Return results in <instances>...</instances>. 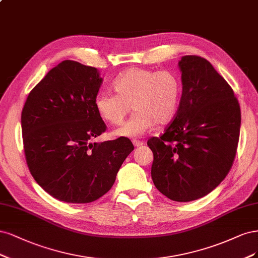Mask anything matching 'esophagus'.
Masks as SVG:
<instances>
[{
    "label": "esophagus",
    "instance_id": "esophagus-1",
    "mask_svg": "<svg viewBox=\"0 0 258 258\" xmlns=\"http://www.w3.org/2000/svg\"><path fill=\"white\" fill-rule=\"evenodd\" d=\"M133 145H134L135 147H141L144 145V143H143V141H140V140L134 139V140H133Z\"/></svg>",
    "mask_w": 258,
    "mask_h": 258
}]
</instances>
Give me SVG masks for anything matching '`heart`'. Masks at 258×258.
<instances>
[{"label": "heart", "mask_w": 258, "mask_h": 258, "mask_svg": "<svg viewBox=\"0 0 258 258\" xmlns=\"http://www.w3.org/2000/svg\"><path fill=\"white\" fill-rule=\"evenodd\" d=\"M115 94L101 92L94 106L99 118L119 125L131 109L135 112L115 131V135L137 137L151 130L154 124H165L177 113L181 98V81L170 71L131 68L112 82Z\"/></svg>", "instance_id": "heart-1"}]
</instances>
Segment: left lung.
Here are the masks:
<instances>
[{
  "instance_id": "left-lung-1",
  "label": "left lung",
  "mask_w": 258,
  "mask_h": 258,
  "mask_svg": "<svg viewBox=\"0 0 258 258\" xmlns=\"http://www.w3.org/2000/svg\"><path fill=\"white\" fill-rule=\"evenodd\" d=\"M179 69L182 95L176 117L147 144L153 152L155 187L171 201L186 203L208 195L227 176L241 112L234 91L209 61L184 55Z\"/></svg>"
}]
</instances>
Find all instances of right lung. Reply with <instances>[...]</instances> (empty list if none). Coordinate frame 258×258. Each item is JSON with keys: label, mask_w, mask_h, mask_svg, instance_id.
<instances>
[{"label": "right lung", "mask_w": 258, "mask_h": 258, "mask_svg": "<svg viewBox=\"0 0 258 258\" xmlns=\"http://www.w3.org/2000/svg\"><path fill=\"white\" fill-rule=\"evenodd\" d=\"M102 82L97 69L65 60L48 72L23 106L28 167L37 183L61 202L88 204L102 197L134 150L125 137L91 143L106 131L94 106Z\"/></svg>", "instance_id": "1"}]
</instances>
